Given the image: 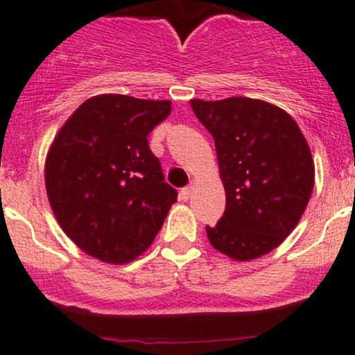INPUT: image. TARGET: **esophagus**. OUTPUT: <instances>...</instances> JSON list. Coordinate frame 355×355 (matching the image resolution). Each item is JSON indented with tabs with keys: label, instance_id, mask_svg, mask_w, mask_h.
<instances>
[{
	"label": "esophagus",
	"instance_id": "obj_1",
	"mask_svg": "<svg viewBox=\"0 0 355 355\" xmlns=\"http://www.w3.org/2000/svg\"><path fill=\"white\" fill-rule=\"evenodd\" d=\"M191 196H192V187H185V189H182V191H180V199L182 200H189V199H191Z\"/></svg>",
	"mask_w": 355,
	"mask_h": 355
}]
</instances>
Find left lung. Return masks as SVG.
Wrapping results in <instances>:
<instances>
[{
  "instance_id": "obj_1",
  "label": "left lung",
  "mask_w": 355,
  "mask_h": 355,
  "mask_svg": "<svg viewBox=\"0 0 355 355\" xmlns=\"http://www.w3.org/2000/svg\"><path fill=\"white\" fill-rule=\"evenodd\" d=\"M192 111L214 139L227 206L209 244L234 261H252L292 234L314 187V161L285 110L252 98L202 101Z\"/></svg>"
}]
</instances>
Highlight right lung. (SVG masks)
Segmentation results:
<instances>
[{
	"instance_id": "obj_1",
	"label": "right lung",
	"mask_w": 355,
	"mask_h": 355,
	"mask_svg": "<svg viewBox=\"0 0 355 355\" xmlns=\"http://www.w3.org/2000/svg\"><path fill=\"white\" fill-rule=\"evenodd\" d=\"M170 113L168 99L92 96L53 139L44 163L49 206L67 237L94 259H137L177 200L148 142Z\"/></svg>"
}]
</instances>
